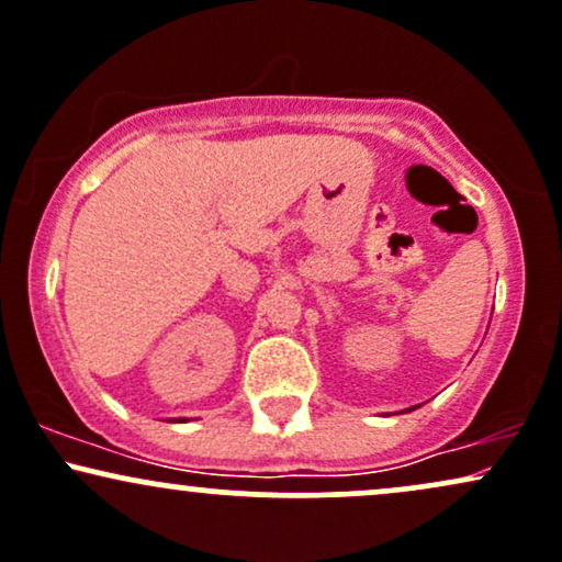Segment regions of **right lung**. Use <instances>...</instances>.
<instances>
[{
	"label": "right lung",
	"mask_w": 562,
	"mask_h": 562,
	"mask_svg": "<svg viewBox=\"0 0 562 562\" xmlns=\"http://www.w3.org/2000/svg\"><path fill=\"white\" fill-rule=\"evenodd\" d=\"M180 422H186V418H180Z\"/></svg>",
	"instance_id": "add662e5"
}]
</instances>
